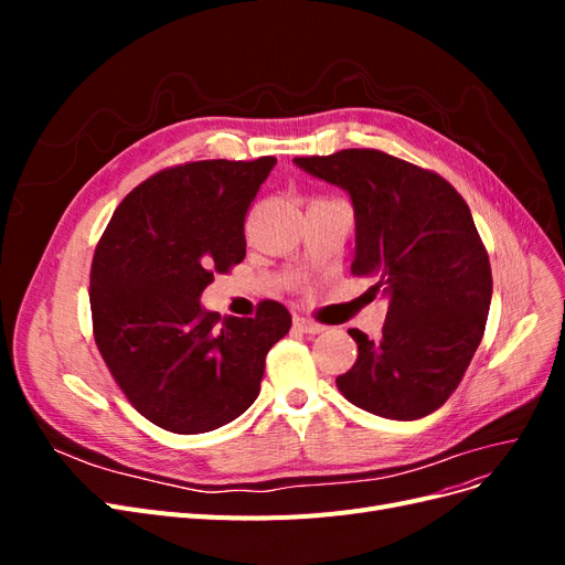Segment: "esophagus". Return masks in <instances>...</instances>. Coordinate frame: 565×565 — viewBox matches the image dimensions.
I'll use <instances>...</instances> for the list:
<instances>
[{
  "instance_id": "34e87169",
  "label": "esophagus",
  "mask_w": 565,
  "mask_h": 565,
  "mask_svg": "<svg viewBox=\"0 0 565 565\" xmlns=\"http://www.w3.org/2000/svg\"><path fill=\"white\" fill-rule=\"evenodd\" d=\"M295 328L306 332V334H320V332H324V324H320V322H316L311 318H303V316L295 318Z\"/></svg>"
}]
</instances>
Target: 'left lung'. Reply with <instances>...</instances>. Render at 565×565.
I'll return each mask as SVG.
<instances>
[{
  "mask_svg": "<svg viewBox=\"0 0 565 565\" xmlns=\"http://www.w3.org/2000/svg\"><path fill=\"white\" fill-rule=\"evenodd\" d=\"M349 191L355 210L353 276L388 297L380 339L349 330L353 367L337 377L353 405L419 419L446 403L481 344L492 297L490 259L471 212L431 169L374 148L295 158Z\"/></svg>",
  "mask_w": 565,
  "mask_h": 565,
  "instance_id": "obj_1",
  "label": "left lung"
}]
</instances>
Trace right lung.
<instances>
[{
    "mask_svg": "<svg viewBox=\"0 0 565 565\" xmlns=\"http://www.w3.org/2000/svg\"><path fill=\"white\" fill-rule=\"evenodd\" d=\"M276 158L167 167L119 202L92 259L96 347L127 401L174 434L218 429L259 396L266 353L292 324L264 299L254 318L202 311L216 273L245 259V216Z\"/></svg>",
    "mask_w": 565,
    "mask_h": 565,
    "instance_id": "obj_1",
    "label": "right lung"
}]
</instances>
